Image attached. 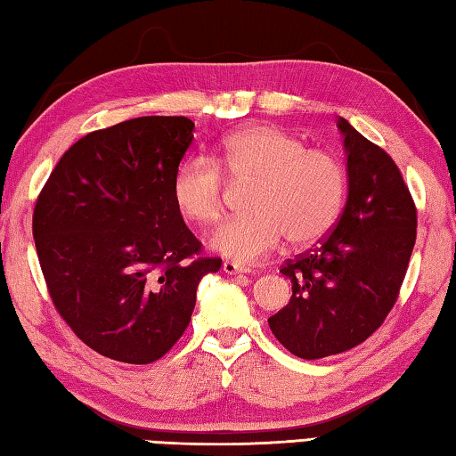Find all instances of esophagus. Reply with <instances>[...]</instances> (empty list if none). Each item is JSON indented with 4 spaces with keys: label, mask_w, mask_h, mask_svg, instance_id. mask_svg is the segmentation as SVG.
<instances>
[{
    "label": "esophagus",
    "mask_w": 456,
    "mask_h": 456,
    "mask_svg": "<svg viewBox=\"0 0 456 456\" xmlns=\"http://www.w3.org/2000/svg\"><path fill=\"white\" fill-rule=\"evenodd\" d=\"M223 273L225 274H248L250 268L240 266L237 263H231V260H225V263H223Z\"/></svg>",
    "instance_id": "esophagus-1"
}]
</instances>
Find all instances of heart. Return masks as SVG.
<instances>
[{
    "label": "heart",
    "instance_id": "1",
    "mask_svg": "<svg viewBox=\"0 0 456 456\" xmlns=\"http://www.w3.org/2000/svg\"><path fill=\"white\" fill-rule=\"evenodd\" d=\"M253 182L247 216L231 219L209 239V247L235 263H255L282 243L312 245L333 229L346 196V170L333 152L307 149L276 125L240 127L221 139L217 162L183 160L172 180V200L182 217L211 225L225 209V180Z\"/></svg>",
    "mask_w": 456,
    "mask_h": 456
}]
</instances>
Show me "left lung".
<instances>
[{"label": "left lung", "instance_id": "1", "mask_svg": "<svg viewBox=\"0 0 456 456\" xmlns=\"http://www.w3.org/2000/svg\"><path fill=\"white\" fill-rule=\"evenodd\" d=\"M346 152L345 209L322 245L288 258L286 307L268 317L289 353L314 361L345 353L384 323L400 294L418 211L400 168L384 149L338 118Z\"/></svg>", "mask_w": 456, "mask_h": 456}]
</instances>
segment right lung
<instances>
[{"mask_svg": "<svg viewBox=\"0 0 456 456\" xmlns=\"http://www.w3.org/2000/svg\"><path fill=\"white\" fill-rule=\"evenodd\" d=\"M193 141L188 118H137L88 133L58 160L37 198L33 237L56 312L113 361L149 364L186 331L200 280L221 258L172 200Z\"/></svg>", "mask_w": 456, "mask_h": 456, "instance_id": "1", "label": "right lung"}]
</instances>
